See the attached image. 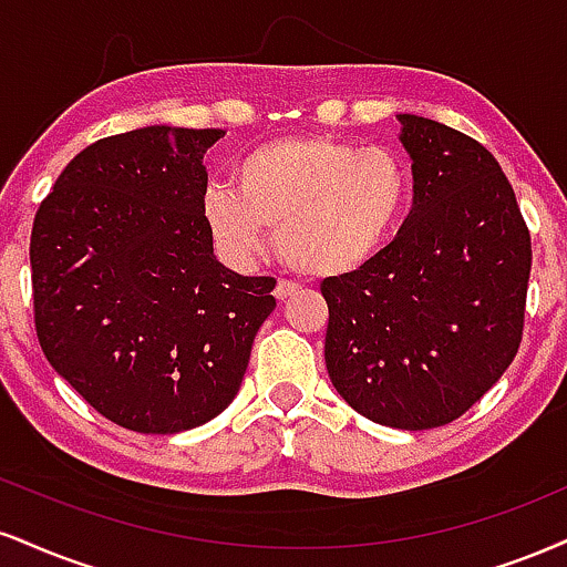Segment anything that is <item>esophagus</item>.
Wrapping results in <instances>:
<instances>
[{
    "label": "esophagus",
    "instance_id": "esophagus-1",
    "mask_svg": "<svg viewBox=\"0 0 567 567\" xmlns=\"http://www.w3.org/2000/svg\"><path fill=\"white\" fill-rule=\"evenodd\" d=\"M296 292H298V285L292 282V279H279L277 288H275L277 301H288V298L296 296Z\"/></svg>",
    "mask_w": 567,
    "mask_h": 567
}]
</instances>
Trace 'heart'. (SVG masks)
Wrapping results in <instances>:
<instances>
[{
	"mask_svg": "<svg viewBox=\"0 0 567 567\" xmlns=\"http://www.w3.org/2000/svg\"><path fill=\"white\" fill-rule=\"evenodd\" d=\"M235 189L210 187L203 218L229 261L261 254L277 229L282 261L306 277H343L391 245L412 206L409 163L385 147L361 150L322 134L279 136L235 166Z\"/></svg>",
	"mask_w": 567,
	"mask_h": 567,
	"instance_id": "b5f03b06",
	"label": "heart"
}]
</instances>
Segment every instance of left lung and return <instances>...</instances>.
Masks as SVG:
<instances>
[{
    "label": "left lung",
    "mask_w": 567,
    "mask_h": 567,
    "mask_svg": "<svg viewBox=\"0 0 567 567\" xmlns=\"http://www.w3.org/2000/svg\"><path fill=\"white\" fill-rule=\"evenodd\" d=\"M399 118L414 206L374 261L322 282L324 361L367 420L427 431L462 417L513 364L530 231L481 142L420 115Z\"/></svg>",
    "instance_id": "obj_1"
}]
</instances>
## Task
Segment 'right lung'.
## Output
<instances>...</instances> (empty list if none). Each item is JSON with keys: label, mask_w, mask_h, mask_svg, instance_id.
<instances>
[{"label": "right lung", "mask_w": 567, "mask_h": 567, "mask_svg": "<svg viewBox=\"0 0 567 567\" xmlns=\"http://www.w3.org/2000/svg\"><path fill=\"white\" fill-rule=\"evenodd\" d=\"M221 128L105 136L63 168L31 229L33 327L94 412L179 433L231 404L275 277L216 261L203 155Z\"/></svg>", "instance_id": "add662e5"}]
</instances>
